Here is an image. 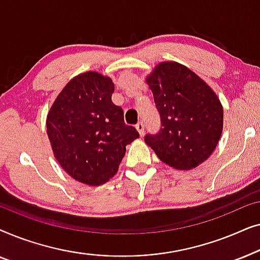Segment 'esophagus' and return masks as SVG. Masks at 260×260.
<instances>
[{"label":"esophagus","mask_w":260,"mask_h":260,"mask_svg":"<svg viewBox=\"0 0 260 260\" xmlns=\"http://www.w3.org/2000/svg\"><path fill=\"white\" fill-rule=\"evenodd\" d=\"M136 129H137L138 133H140L141 136H143V134H144V123L143 122H138L136 124Z\"/></svg>","instance_id":"34e87169"}]
</instances>
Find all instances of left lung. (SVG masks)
I'll return each mask as SVG.
<instances>
[{
	"instance_id": "left-lung-1",
	"label": "left lung",
	"mask_w": 260,
	"mask_h": 260,
	"mask_svg": "<svg viewBox=\"0 0 260 260\" xmlns=\"http://www.w3.org/2000/svg\"><path fill=\"white\" fill-rule=\"evenodd\" d=\"M147 84L161 129L145 135V143L173 168H195L211 156L221 136L223 111L218 95L193 71L174 61L158 63Z\"/></svg>"
}]
</instances>
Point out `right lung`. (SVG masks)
<instances>
[{
	"label": "right lung",
	"mask_w": 260,
	"mask_h": 260,
	"mask_svg": "<svg viewBox=\"0 0 260 260\" xmlns=\"http://www.w3.org/2000/svg\"><path fill=\"white\" fill-rule=\"evenodd\" d=\"M115 85L108 77L86 72L62 88L47 115V135L61 168L74 180L99 186L115 175L125 147L140 137L112 103Z\"/></svg>",
	"instance_id": "obj_1"
}]
</instances>
